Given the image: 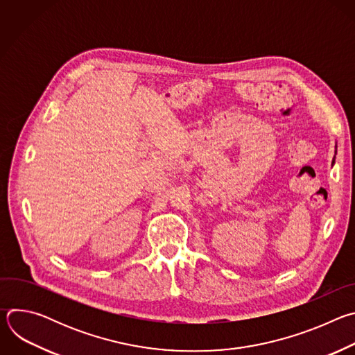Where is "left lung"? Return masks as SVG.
Masks as SVG:
<instances>
[{
  "mask_svg": "<svg viewBox=\"0 0 355 355\" xmlns=\"http://www.w3.org/2000/svg\"><path fill=\"white\" fill-rule=\"evenodd\" d=\"M333 163H334V160H333Z\"/></svg>",
  "mask_w": 355,
  "mask_h": 355,
  "instance_id": "obj_1",
  "label": "left lung"
}]
</instances>
